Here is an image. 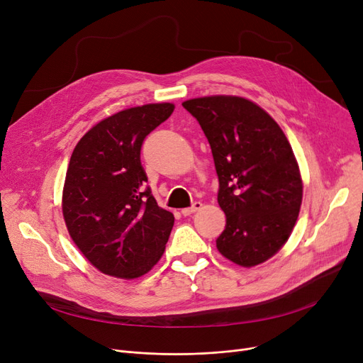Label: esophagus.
Returning <instances> with one entry per match:
<instances>
[{"label": "esophagus", "mask_w": 363, "mask_h": 363, "mask_svg": "<svg viewBox=\"0 0 363 363\" xmlns=\"http://www.w3.org/2000/svg\"><path fill=\"white\" fill-rule=\"evenodd\" d=\"M203 207V203H200V201H194L191 206L189 207H185V208H182L181 211V213L184 215V216H189L191 213H194V212H197V211H200V208Z\"/></svg>", "instance_id": "esophagus-1"}]
</instances>
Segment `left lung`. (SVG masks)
<instances>
[{
	"label": "left lung",
	"instance_id": "1",
	"mask_svg": "<svg viewBox=\"0 0 363 363\" xmlns=\"http://www.w3.org/2000/svg\"><path fill=\"white\" fill-rule=\"evenodd\" d=\"M211 144L226 216L216 240L222 256L244 268L272 257L291 235L303 184L291 145L262 107L233 95L182 103Z\"/></svg>",
	"mask_w": 363,
	"mask_h": 363
}]
</instances>
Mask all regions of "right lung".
I'll return each instance as SVG.
<instances>
[{
	"mask_svg": "<svg viewBox=\"0 0 363 363\" xmlns=\"http://www.w3.org/2000/svg\"><path fill=\"white\" fill-rule=\"evenodd\" d=\"M174 108L157 103L122 110L92 126L72 152L65 222L82 255L106 275L138 278L164 252L175 218L145 186L141 147Z\"/></svg>",
	"mask_w": 363,
	"mask_h": 363,
	"instance_id": "add662e5",
	"label": "right lung"
}]
</instances>
